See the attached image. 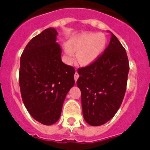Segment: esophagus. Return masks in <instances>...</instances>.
Returning a JSON list of instances; mask_svg holds the SVG:
<instances>
[{
  "instance_id": "obj_1",
  "label": "esophagus",
  "mask_w": 150,
  "mask_h": 150,
  "mask_svg": "<svg viewBox=\"0 0 150 150\" xmlns=\"http://www.w3.org/2000/svg\"><path fill=\"white\" fill-rule=\"evenodd\" d=\"M78 78H79V74H78V73L76 71L75 74H74V79H75V81H76V80H77Z\"/></svg>"
}]
</instances>
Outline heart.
I'll list each match as a JSON object with an SVG mask.
<instances>
[{"label": "heart", "instance_id": "1", "mask_svg": "<svg viewBox=\"0 0 150 150\" xmlns=\"http://www.w3.org/2000/svg\"><path fill=\"white\" fill-rule=\"evenodd\" d=\"M107 43L104 34L83 33L70 40L65 49L68 62H72L74 52H77L79 63L88 64L95 62L103 52Z\"/></svg>", "mask_w": 150, "mask_h": 150}]
</instances>
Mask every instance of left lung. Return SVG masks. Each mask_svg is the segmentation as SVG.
<instances>
[{"label":"left lung","instance_id":"8db88e82","mask_svg":"<svg viewBox=\"0 0 150 150\" xmlns=\"http://www.w3.org/2000/svg\"><path fill=\"white\" fill-rule=\"evenodd\" d=\"M129 64L126 51L110 32V41L95 62L79 68L83 115L87 123L99 126L110 120L121 106L126 89Z\"/></svg>","mask_w":150,"mask_h":150}]
</instances>
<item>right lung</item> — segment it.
<instances>
[{"mask_svg":"<svg viewBox=\"0 0 150 150\" xmlns=\"http://www.w3.org/2000/svg\"><path fill=\"white\" fill-rule=\"evenodd\" d=\"M58 32L48 28L25 46L20 59L19 86L30 116L45 125L59 120L62 106L74 86L75 70L62 61Z\"/></svg>","mask_w":150,"mask_h":150,"instance_id":"add662e5","label":"right lung"}]
</instances>
